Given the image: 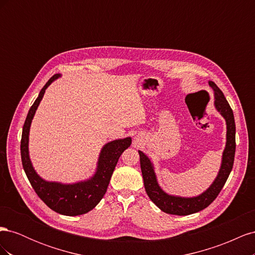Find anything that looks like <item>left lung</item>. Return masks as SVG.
I'll use <instances>...</instances> for the list:
<instances>
[{"mask_svg":"<svg viewBox=\"0 0 255 255\" xmlns=\"http://www.w3.org/2000/svg\"><path fill=\"white\" fill-rule=\"evenodd\" d=\"M208 85L214 90L215 109L222 116L223 119L226 120L227 125V141L225 150L222 152L220 168L217 176L215 177V180L210 185V187L204 190L202 194L195 197H181L167 194L159 186L155 170H154V165L151 159L142 151L138 150V153H139L140 156V168L146 194H148L149 198L154 204L167 214L186 216L204 210L205 207H207L217 198L220 190L225 186L231 171H232L236 148V129L233 111L228 103L223 92L218 88L217 85L212 81H208Z\"/></svg>","mask_w":255,"mask_h":255,"instance_id":"8db88e82","label":"left lung"}]
</instances>
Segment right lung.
Wrapping results in <instances>:
<instances>
[{
    "label": "right lung",
    "mask_w": 255,
    "mask_h": 255,
    "mask_svg": "<svg viewBox=\"0 0 255 255\" xmlns=\"http://www.w3.org/2000/svg\"><path fill=\"white\" fill-rule=\"evenodd\" d=\"M60 73L53 75L40 90L39 96L30 107L22 129L21 159L27 179L42 201L51 210L66 216H79L90 212L101 201L109 186L111 177L121 154L132 143V138L126 137L105 143L99 154L95 173L89 179L75 183L47 181L37 173L29 157L28 141L30 125L44 92L50 85L59 79Z\"/></svg>",
    "instance_id": "obj_1"
}]
</instances>
